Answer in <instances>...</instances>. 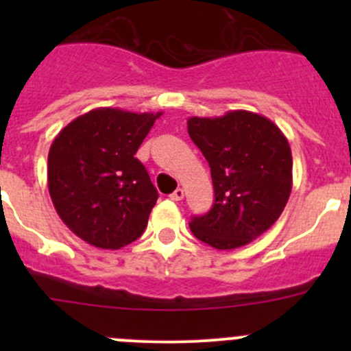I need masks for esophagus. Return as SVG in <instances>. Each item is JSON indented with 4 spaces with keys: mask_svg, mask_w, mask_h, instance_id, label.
<instances>
[{
    "mask_svg": "<svg viewBox=\"0 0 351 351\" xmlns=\"http://www.w3.org/2000/svg\"><path fill=\"white\" fill-rule=\"evenodd\" d=\"M183 197H185V190H183V189H176L175 192H173L171 195H169V198H171V200H175V202L183 200Z\"/></svg>",
    "mask_w": 351,
    "mask_h": 351,
    "instance_id": "esophagus-1",
    "label": "esophagus"
}]
</instances>
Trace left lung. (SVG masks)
I'll use <instances>...</instances> for the list:
<instances>
[{
    "label": "left lung",
    "mask_w": 351,
    "mask_h": 351,
    "mask_svg": "<svg viewBox=\"0 0 351 351\" xmlns=\"http://www.w3.org/2000/svg\"><path fill=\"white\" fill-rule=\"evenodd\" d=\"M189 134L210 166L215 200L190 222L215 250H234L275 224L292 192V153L270 119L247 110L190 117Z\"/></svg>",
    "instance_id": "1"
}]
</instances>
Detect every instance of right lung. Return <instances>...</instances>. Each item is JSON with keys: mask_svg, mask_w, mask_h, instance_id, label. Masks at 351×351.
I'll use <instances>...</instances> for the list:
<instances>
[{"mask_svg": "<svg viewBox=\"0 0 351 351\" xmlns=\"http://www.w3.org/2000/svg\"><path fill=\"white\" fill-rule=\"evenodd\" d=\"M161 113L95 108L56 136L49 193L62 222L91 246L119 250L146 229L158 190L134 154Z\"/></svg>", "mask_w": 351, "mask_h": 351, "instance_id": "add662e5", "label": "right lung"}]
</instances>
